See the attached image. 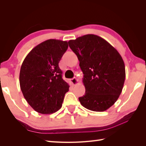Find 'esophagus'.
Returning a JSON list of instances; mask_svg holds the SVG:
<instances>
[{
  "label": "esophagus",
  "mask_w": 146,
  "mask_h": 146,
  "mask_svg": "<svg viewBox=\"0 0 146 146\" xmlns=\"http://www.w3.org/2000/svg\"><path fill=\"white\" fill-rule=\"evenodd\" d=\"M70 82H71V83L72 84V85H74V86H75V85H76V84H78V80H77L76 77H74V78H72V79H70Z\"/></svg>",
  "instance_id": "1"
}]
</instances>
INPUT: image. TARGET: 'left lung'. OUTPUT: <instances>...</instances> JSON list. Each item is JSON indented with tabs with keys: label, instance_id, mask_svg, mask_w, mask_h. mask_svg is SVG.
<instances>
[{
	"label": "left lung",
	"instance_id": "obj_1",
	"mask_svg": "<svg viewBox=\"0 0 146 146\" xmlns=\"http://www.w3.org/2000/svg\"><path fill=\"white\" fill-rule=\"evenodd\" d=\"M84 74L85 95L79 98L84 108L105 111L117 101L124 86V60L115 48L102 37L87 34L70 40Z\"/></svg>",
	"mask_w": 146,
	"mask_h": 146
}]
</instances>
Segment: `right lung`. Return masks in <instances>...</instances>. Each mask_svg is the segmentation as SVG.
<instances>
[{
    "label": "right lung",
    "mask_w": 146,
    "mask_h": 146,
    "mask_svg": "<svg viewBox=\"0 0 146 146\" xmlns=\"http://www.w3.org/2000/svg\"><path fill=\"white\" fill-rule=\"evenodd\" d=\"M67 48V41L48 39L35 46L22 62L19 75L22 92L29 104L40 114L59 111L69 91L59 66Z\"/></svg>",
    "instance_id": "add662e5"
}]
</instances>
